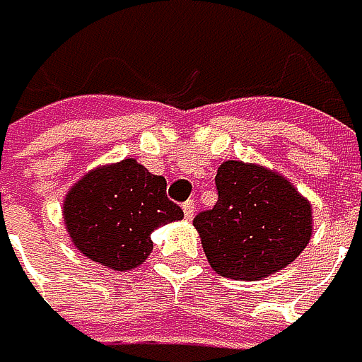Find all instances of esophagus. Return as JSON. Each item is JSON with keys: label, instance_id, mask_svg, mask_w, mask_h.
Segmentation results:
<instances>
[{"label": "esophagus", "instance_id": "34e87169", "mask_svg": "<svg viewBox=\"0 0 362 362\" xmlns=\"http://www.w3.org/2000/svg\"><path fill=\"white\" fill-rule=\"evenodd\" d=\"M182 209H185V218H187V221H191V218H194V211H196V205H194V200H187L185 205H182Z\"/></svg>", "mask_w": 362, "mask_h": 362}]
</instances>
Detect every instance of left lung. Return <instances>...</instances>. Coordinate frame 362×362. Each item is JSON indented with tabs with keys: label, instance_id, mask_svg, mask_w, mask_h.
<instances>
[{
	"label": "left lung",
	"instance_id": "1",
	"mask_svg": "<svg viewBox=\"0 0 362 362\" xmlns=\"http://www.w3.org/2000/svg\"><path fill=\"white\" fill-rule=\"evenodd\" d=\"M218 202L194 218L209 266L221 277L259 281L286 268L311 241V202L266 166L227 160Z\"/></svg>",
	"mask_w": 362,
	"mask_h": 362
}]
</instances>
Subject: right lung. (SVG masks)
Wrapping results in <instances>:
<instances>
[{
	"label": "right lung",
	"instance_id": "obj_1",
	"mask_svg": "<svg viewBox=\"0 0 362 362\" xmlns=\"http://www.w3.org/2000/svg\"><path fill=\"white\" fill-rule=\"evenodd\" d=\"M62 216L78 252L110 270H132L153 252V230L185 211L166 198V180L130 157L85 173L67 191Z\"/></svg>",
	"mask_w": 362,
	"mask_h": 362
}]
</instances>
